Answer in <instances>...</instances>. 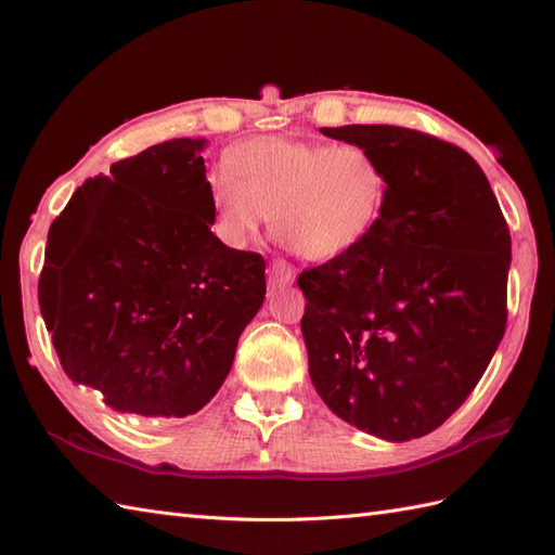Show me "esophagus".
Instances as JSON below:
<instances>
[{
    "instance_id": "esophagus-1",
    "label": "esophagus",
    "mask_w": 555,
    "mask_h": 555,
    "mask_svg": "<svg viewBox=\"0 0 555 555\" xmlns=\"http://www.w3.org/2000/svg\"><path fill=\"white\" fill-rule=\"evenodd\" d=\"M267 276L271 286H291L296 281V269L284 262V259H274L267 269Z\"/></svg>"
}]
</instances>
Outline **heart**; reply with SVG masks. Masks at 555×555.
<instances>
[{"mask_svg":"<svg viewBox=\"0 0 555 555\" xmlns=\"http://www.w3.org/2000/svg\"><path fill=\"white\" fill-rule=\"evenodd\" d=\"M388 176L372 150L298 138H253L229 155V173L209 181L219 231L245 243L271 215L281 241L308 259L356 250L382 221Z\"/></svg>","mask_w":555,"mask_h":555,"instance_id":"1","label":"heart"}]
</instances>
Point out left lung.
<instances>
[{
    "mask_svg": "<svg viewBox=\"0 0 555 555\" xmlns=\"http://www.w3.org/2000/svg\"><path fill=\"white\" fill-rule=\"evenodd\" d=\"M322 133L372 150L388 197L367 241L298 276L310 379L352 427L420 439L465 403L501 344L508 223L465 150L400 126Z\"/></svg>",
    "mask_w": 555,
    "mask_h": 555,
    "instance_id": "1",
    "label": "left lung"
}]
</instances>
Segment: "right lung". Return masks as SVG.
Returning <instances> with one entry per match:
<instances>
[{
  "mask_svg": "<svg viewBox=\"0 0 555 555\" xmlns=\"http://www.w3.org/2000/svg\"><path fill=\"white\" fill-rule=\"evenodd\" d=\"M205 138L82 183L47 235L40 312L68 379L116 412L185 417L231 372L264 302V259L215 233Z\"/></svg>",
  "mask_w": 555,
  "mask_h": 555,
  "instance_id": "obj_1",
  "label": "right lung"
}]
</instances>
